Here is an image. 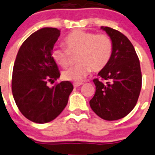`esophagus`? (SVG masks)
Here are the masks:
<instances>
[{
	"mask_svg": "<svg viewBox=\"0 0 155 155\" xmlns=\"http://www.w3.org/2000/svg\"><path fill=\"white\" fill-rule=\"evenodd\" d=\"M81 84H82V83H78V82H75V83H74V86L75 88H78V87L81 86Z\"/></svg>",
	"mask_w": 155,
	"mask_h": 155,
	"instance_id": "obj_1",
	"label": "esophagus"
}]
</instances>
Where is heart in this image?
<instances>
[{
  "mask_svg": "<svg viewBox=\"0 0 155 155\" xmlns=\"http://www.w3.org/2000/svg\"><path fill=\"white\" fill-rule=\"evenodd\" d=\"M63 47L54 48L51 57L55 63L63 68L70 65L71 55H78L75 67L63 71L64 80L81 82L91 73L104 70L110 60L113 52V42L107 34H97L84 30H75L64 39Z\"/></svg>",
  "mask_w": 155,
  "mask_h": 155,
  "instance_id": "b5f03b06",
  "label": "heart"
}]
</instances>
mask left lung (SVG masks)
<instances>
[{
	"mask_svg": "<svg viewBox=\"0 0 155 155\" xmlns=\"http://www.w3.org/2000/svg\"><path fill=\"white\" fill-rule=\"evenodd\" d=\"M113 42V52L107 67L96 78V93L89 101L95 113L107 121L129 114L138 100L142 85L140 64L137 52L127 37L107 26H101ZM103 80H106L104 83Z\"/></svg>",
	"mask_w": 155,
	"mask_h": 155,
	"instance_id": "obj_1",
	"label": "left lung"
}]
</instances>
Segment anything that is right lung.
Instances as JSON below:
<instances>
[{
    "mask_svg": "<svg viewBox=\"0 0 155 155\" xmlns=\"http://www.w3.org/2000/svg\"><path fill=\"white\" fill-rule=\"evenodd\" d=\"M60 35L56 28L45 27L26 39L16 55L12 80L15 102L22 115L39 124L49 122L60 114L73 91L71 82L62 81L49 88L60 76L51 57Z\"/></svg>",
    "mask_w": 155,
    "mask_h": 155,
    "instance_id": "1",
    "label": "right lung"
}]
</instances>
